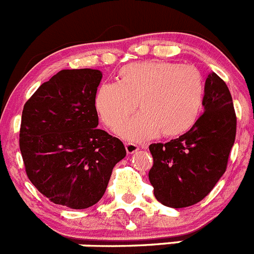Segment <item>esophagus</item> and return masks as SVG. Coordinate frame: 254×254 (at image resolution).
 <instances>
[{
    "instance_id": "obj_1",
    "label": "esophagus",
    "mask_w": 254,
    "mask_h": 254,
    "mask_svg": "<svg viewBox=\"0 0 254 254\" xmlns=\"http://www.w3.org/2000/svg\"><path fill=\"white\" fill-rule=\"evenodd\" d=\"M125 149H127V154H134L139 150V146L136 144H132V143H127L125 144Z\"/></svg>"
}]
</instances>
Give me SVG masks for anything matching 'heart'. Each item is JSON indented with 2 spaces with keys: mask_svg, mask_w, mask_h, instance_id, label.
Instances as JSON below:
<instances>
[{
  "mask_svg": "<svg viewBox=\"0 0 254 254\" xmlns=\"http://www.w3.org/2000/svg\"><path fill=\"white\" fill-rule=\"evenodd\" d=\"M204 84L193 66L169 61L134 63L119 71V82H105L95 95V109L101 122L115 130L136 110L134 119L120 127L130 141L186 134L202 111Z\"/></svg>",
  "mask_w": 254,
  "mask_h": 254,
  "instance_id": "heart-1",
  "label": "heart"
}]
</instances>
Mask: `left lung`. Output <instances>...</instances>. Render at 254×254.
<instances>
[{
	"mask_svg": "<svg viewBox=\"0 0 254 254\" xmlns=\"http://www.w3.org/2000/svg\"><path fill=\"white\" fill-rule=\"evenodd\" d=\"M204 113L194 127L169 143L149 146V181L158 202L184 208L200 202L224 174L237 130L231 92L217 73L205 80Z\"/></svg>",
	"mask_w": 254,
	"mask_h": 254,
	"instance_id": "left-lung-1",
	"label": "left lung"
}]
</instances>
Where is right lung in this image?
<instances>
[{
  "mask_svg": "<svg viewBox=\"0 0 254 254\" xmlns=\"http://www.w3.org/2000/svg\"><path fill=\"white\" fill-rule=\"evenodd\" d=\"M101 79L94 68L61 70L23 106L20 150L28 179L52 203L71 209L96 204L127 155L119 139L98 129Z\"/></svg>",
  "mask_w": 254,
  "mask_h": 254,
  "instance_id": "1",
  "label": "right lung"
}]
</instances>
